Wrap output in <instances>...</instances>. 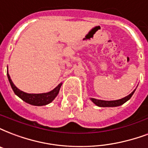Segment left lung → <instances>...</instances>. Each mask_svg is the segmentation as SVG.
I'll list each match as a JSON object with an SVG mask.
<instances>
[{
	"label": "left lung",
	"mask_w": 148,
	"mask_h": 148,
	"mask_svg": "<svg viewBox=\"0 0 148 148\" xmlns=\"http://www.w3.org/2000/svg\"><path fill=\"white\" fill-rule=\"evenodd\" d=\"M134 92H135V90L130 94H129L128 96L125 97L122 99L116 100V101H102V100H97L95 98H90V100L92 102H94V104L99 107H117V106H120L125 103L128 100L130 99Z\"/></svg>",
	"instance_id": "left-lung-1"
}]
</instances>
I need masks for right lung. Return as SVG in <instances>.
<instances>
[{"label":"right lung","instance_id":"add662e5","mask_svg":"<svg viewBox=\"0 0 148 148\" xmlns=\"http://www.w3.org/2000/svg\"><path fill=\"white\" fill-rule=\"evenodd\" d=\"M7 75H8V80H9V83L11 84L12 90L14 91V93L23 101H24L28 104L35 105V106H43V105H46V104L53 101V100L57 97V95L59 93L60 88H61V86L62 84V83H61L53 90L47 92V93H44V94H27V93H25L23 91L20 90L19 89H18L15 86V84L13 83V82L10 78L8 72L7 73Z\"/></svg>","mask_w":148,"mask_h":148}]
</instances>
